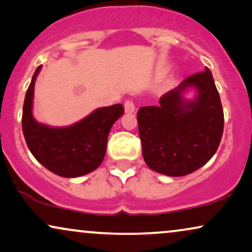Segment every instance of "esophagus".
Returning <instances> with one entry per match:
<instances>
[{
  "label": "esophagus",
  "mask_w": 252,
  "mask_h": 252,
  "mask_svg": "<svg viewBox=\"0 0 252 252\" xmlns=\"http://www.w3.org/2000/svg\"><path fill=\"white\" fill-rule=\"evenodd\" d=\"M124 109H126V113L128 114H131L135 111V104L131 100H126V102H124Z\"/></svg>",
  "instance_id": "esophagus-1"
}]
</instances>
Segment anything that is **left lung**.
Returning a JSON list of instances; mask_svg holds the SVG:
<instances>
[{"mask_svg": "<svg viewBox=\"0 0 252 252\" xmlns=\"http://www.w3.org/2000/svg\"><path fill=\"white\" fill-rule=\"evenodd\" d=\"M197 88L194 101L182 98L186 88ZM143 158L158 173L183 177L203 166L218 150L224 116L208 67L186 78L159 100V106L137 113Z\"/></svg>", "mask_w": 252, "mask_h": 252, "instance_id": "left-lung-1", "label": "left lung"}]
</instances>
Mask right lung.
I'll return each instance as SVG.
<instances>
[{"label": "right lung", "mask_w": 252, "mask_h": 252, "mask_svg": "<svg viewBox=\"0 0 252 252\" xmlns=\"http://www.w3.org/2000/svg\"><path fill=\"white\" fill-rule=\"evenodd\" d=\"M34 72L23 104L22 128L28 148L39 163L60 177L74 178L94 171L102 163L107 150L108 135L123 115L121 103L103 107L80 122L67 128H50L37 123L32 116Z\"/></svg>", "instance_id": "add662e5"}]
</instances>
